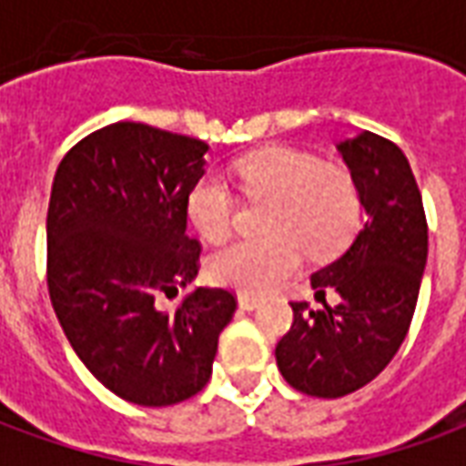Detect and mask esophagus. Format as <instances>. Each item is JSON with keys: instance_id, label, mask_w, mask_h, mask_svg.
<instances>
[{"instance_id": "1", "label": "esophagus", "mask_w": 466, "mask_h": 466, "mask_svg": "<svg viewBox=\"0 0 466 466\" xmlns=\"http://www.w3.org/2000/svg\"><path fill=\"white\" fill-rule=\"evenodd\" d=\"M239 307L249 312V309H257V307H259V299H257V297H249V294H239Z\"/></svg>"}]
</instances>
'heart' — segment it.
Returning <instances> with one entry per match:
<instances>
[{"label":"heart","mask_w":466,"mask_h":466,"mask_svg":"<svg viewBox=\"0 0 466 466\" xmlns=\"http://www.w3.org/2000/svg\"><path fill=\"white\" fill-rule=\"evenodd\" d=\"M239 192L267 199L262 237L229 244L209 259V277L244 294L277 289L299 267L304 252L314 259L332 257L350 242L361 217L360 187L342 167L319 164L317 157L269 147L244 154L232 164ZM237 204L217 174H204L187 194V214L209 242H224L234 229Z\"/></svg>","instance_id":"1"}]
</instances>
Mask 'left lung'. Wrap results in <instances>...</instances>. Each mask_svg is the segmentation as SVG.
<instances>
[{
    "instance_id": "1",
    "label": "left lung",
    "mask_w": 466,
    "mask_h": 466,
    "mask_svg": "<svg viewBox=\"0 0 466 466\" xmlns=\"http://www.w3.org/2000/svg\"><path fill=\"white\" fill-rule=\"evenodd\" d=\"M337 149L367 219L347 252L312 274L322 309L292 302L294 322L274 351L294 390L324 400L357 391L390 364L410 332L427 264V217L404 152L374 132ZM327 289L340 294L339 305L326 304Z\"/></svg>"
}]
</instances>
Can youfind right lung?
I'll use <instances>...</instances> for the list:
<instances>
[{
  "instance_id": "add662e5",
  "label": "right lung",
  "mask_w": 466,
  "mask_h": 466,
  "mask_svg": "<svg viewBox=\"0 0 466 466\" xmlns=\"http://www.w3.org/2000/svg\"><path fill=\"white\" fill-rule=\"evenodd\" d=\"M207 142L139 122L86 134L59 162L46 212V287L85 367L142 407L189 400L212 377L237 297L189 284L202 244L187 234V194ZM185 289L172 313L159 293Z\"/></svg>"
}]
</instances>
